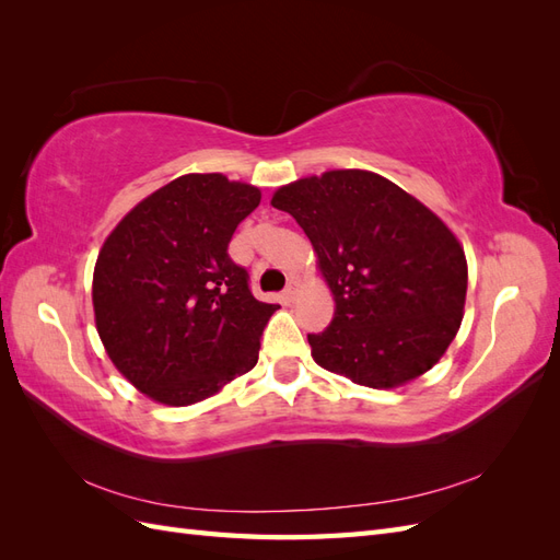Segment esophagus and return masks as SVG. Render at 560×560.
I'll list each match as a JSON object with an SVG mask.
<instances>
[{
  "mask_svg": "<svg viewBox=\"0 0 560 560\" xmlns=\"http://www.w3.org/2000/svg\"><path fill=\"white\" fill-rule=\"evenodd\" d=\"M296 294H299V282H296V280H290V284H287L284 292H282V301L292 303V301L296 299Z\"/></svg>",
  "mask_w": 560,
  "mask_h": 560,
  "instance_id": "34e87169",
  "label": "esophagus"
}]
</instances>
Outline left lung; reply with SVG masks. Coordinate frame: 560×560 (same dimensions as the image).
I'll return each mask as SVG.
<instances>
[{
  "label": "left lung",
  "mask_w": 560,
  "mask_h": 560,
  "mask_svg": "<svg viewBox=\"0 0 560 560\" xmlns=\"http://www.w3.org/2000/svg\"><path fill=\"white\" fill-rule=\"evenodd\" d=\"M270 202L308 235L336 301L331 325L308 334L322 369L395 387L439 362L467 294L465 252L442 219L366 171L299 179Z\"/></svg>",
  "instance_id": "8db88e82"
}]
</instances>
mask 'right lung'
Masks as SVG:
<instances>
[{
    "label": "right lung",
    "instance_id": "right-lung-1",
    "mask_svg": "<svg viewBox=\"0 0 560 560\" xmlns=\"http://www.w3.org/2000/svg\"><path fill=\"white\" fill-rule=\"evenodd\" d=\"M259 200L257 186L184 175L135 206L100 249L97 334L116 369L151 399L194 404L257 364L280 306L254 299L229 243Z\"/></svg>",
    "mask_w": 560,
    "mask_h": 560
}]
</instances>
